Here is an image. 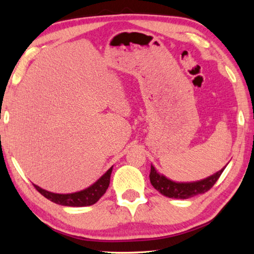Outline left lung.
<instances>
[{"mask_svg": "<svg viewBox=\"0 0 254 254\" xmlns=\"http://www.w3.org/2000/svg\"><path fill=\"white\" fill-rule=\"evenodd\" d=\"M150 175H152L153 186L156 189H158L161 193L165 194L167 196L181 197V198L191 196L192 194L199 191L207 190V189H209L214 185V182L217 179V176H216L214 179L209 180L207 182L199 183V185H196V186H174L167 182L163 178V176L158 175L153 166H152V170H150Z\"/></svg>", "mask_w": 254, "mask_h": 254, "instance_id": "1", "label": "left lung"}]
</instances>
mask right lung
Wrapping results in <instances>:
<instances>
[{
    "label": "right lung",
    "instance_id": "add662e5",
    "mask_svg": "<svg viewBox=\"0 0 254 254\" xmlns=\"http://www.w3.org/2000/svg\"><path fill=\"white\" fill-rule=\"evenodd\" d=\"M110 174L102 176L98 182H96L93 187H90L87 190H85L80 193H73V194H64V195H55V194H48L47 192L42 191L39 187H37L44 195L48 198H51L53 202L65 205V206H89V205L95 204L98 199L106 193L108 187L110 183Z\"/></svg>",
    "mask_w": 254,
    "mask_h": 254
}]
</instances>
